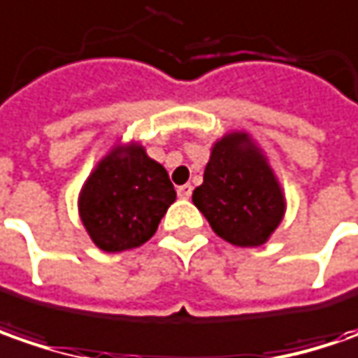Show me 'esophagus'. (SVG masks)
<instances>
[{
    "label": "esophagus",
    "mask_w": 358,
    "mask_h": 358,
    "mask_svg": "<svg viewBox=\"0 0 358 358\" xmlns=\"http://www.w3.org/2000/svg\"><path fill=\"white\" fill-rule=\"evenodd\" d=\"M178 196L180 198H184V200H188V198L192 196L190 184H182V186H178Z\"/></svg>",
    "instance_id": "1"
}]
</instances>
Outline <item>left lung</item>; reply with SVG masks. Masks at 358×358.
Returning <instances> with one entry per match:
<instances>
[{"label": "left lung", "mask_w": 358, "mask_h": 358, "mask_svg": "<svg viewBox=\"0 0 358 358\" xmlns=\"http://www.w3.org/2000/svg\"><path fill=\"white\" fill-rule=\"evenodd\" d=\"M192 202L222 240L240 248L265 243L285 214L278 178L245 132L214 144Z\"/></svg>", "instance_id": "8db88e82"}]
</instances>
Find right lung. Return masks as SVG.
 <instances>
[{
	"mask_svg": "<svg viewBox=\"0 0 358 358\" xmlns=\"http://www.w3.org/2000/svg\"><path fill=\"white\" fill-rule=\"evenodd\" d=\"M174 200L164 166L130 144L96 164L80 190L79 214L94 245L117 253L150 240Z\"/></svg>",
	"mask_w": 358,
	"mask_h": 358,
	"instance_id": "right-lung-1",
	"label": "right lung"
}]
</instances>
